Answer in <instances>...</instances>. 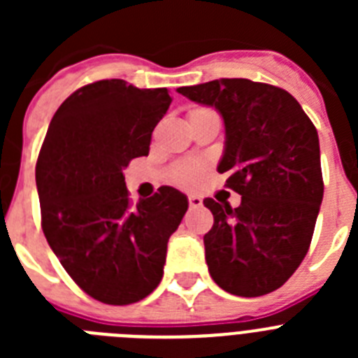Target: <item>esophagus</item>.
<instances>
[{
    "mask_svg": "<svg viewBox=\"0 0 358 358\" xmlns=\"http://www.w3.org/2000/svg\"><path fill=\"white\" fill-rule=\"evenodd\" d=\"M188 202H189V208H199V206H202V199L199 197V195H189Z\"/></svg>",
    "mask_w": 358,
    "mask_h": 358,
    "instance_id": "1",
    "label": "esophagus"
}]
</instances>
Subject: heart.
<instances>
[{
	"instance_id": "heart-1",
	"label": "heart",
	"mask_w": 358,
	"mask_h": 358,
	"mask_svg": "<svg viewBox=\"0 0 358 358\" xmlns=\"http://www.w3.org/2000/svg\"><path fill=\"white\" fill-rule=\"evenodd\" d=\"M204 110H208V109L189 110V116L197 115V113H204ZM202 170H204V164H202L201 161H185V163H179L172 172L173 181H176L177 185L192 186L199 181V177H201Z\"/></svg>"
}]
</instances>
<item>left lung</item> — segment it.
Segmentation results:
<instances>
[{
    "instance_id": "obj_1",
    "label": "left lung",
    "mask_w": 358,
    "mask_h": 358,
    "mask_svg": "<svg viewBox=\"0 0 358 358\" xmlns=\"http://www.w3.org/2000/svg\"><path fill=\"white\" fill-rule=\"evenodd\" d=\"M177 93L220 113L217 170L242 195L238 208L204 199L215 218L204 235L211 278L242 297L280 289L308 252L324 192L314 123L292 94L264 82L220 78Z\"/></svg>"
}]
</instances>
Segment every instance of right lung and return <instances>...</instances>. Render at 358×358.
<instances>
[{
	"mask_svg": "<svg viewBox=\"0 0 358 358\" xmlns=\"http://www.w3.org/2000/svg\"><path fill=\"white\" fill-rule=\"evenodd\" d=\"M170 102L166 87L93 82L62 102L41 147L44 236L73 281L107 305H131L159 285L166 243L188 210L172 186L131 206L123 176L134 157L148 156Z\"/></svg>",
	"mask_w": 358,
	"mask_h": 358,
	"instance_id": "add662e5",
	"label": "right lung"
}]
</instances>
